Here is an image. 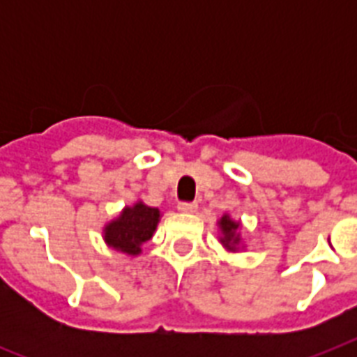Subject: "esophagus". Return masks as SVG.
Listing matches in <instances>:
<instances>
[{"instance_id":"esophagus-1","label":"esophagus","mask_w":357,"mask_h":357,"mask_svg":"<svg viewBox=\"0 0 357 357\" xmlns=\"http://www.w3.org/2000/svg\"><path fill=\"white\" fill-rule=\"evenodd\" d=\"M178 209L181 213H196L198 211V204H196V202H189V204L183 202V204H179Z\"/></svg>"}]
</instances>
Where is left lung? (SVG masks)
Returning <instances> with one entry per match:
<instances>
[{"label": "left lung", "instance_id": "obj_1", "mask_svg": "<svg viewBox=\"0 0 357 357\" xmlns=\"http://www.w3.org/2000/svg\"><path fill=\"white\" fill-rule=\"evenodd\" d=\"M218 229H220V244L228 252H238L243 248V237H241V222L234 220L228 213H224L222 217L218 218Z\"/></svg>", "mask_w": 357, "mask_h": 357}]
</instances>
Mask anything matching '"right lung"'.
Listing matches in <instances>:
<instances>
[{"label": "right lung", "instance_id": "add662e5", "mask_svg": "<svg viewBox=\"0 0 357 357\" xmlns=\"http://www.w3.org/2000/svg\"><path fill=\"white\" fill-rule=\"evenodd\" d=\"M161 211L157 207L146 206L144 202H135L126 206L116 218L103 226V241L109 248L135 257L142 252V244L153 237Z\"/></svg>", "mask_w": 357, "mask_h": 357}]
</instances>
